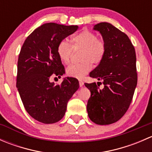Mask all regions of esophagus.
I'll return each mask as SVG.
<instances>
[{"instance_id": "esophagus-1", "label": "esophagus", "mask_w": 152, "mask_h": 152, "mask_svg": "<svg viewBox=\"0 0 152 152\" xmlns=\"http://www.w3.org/2000/svg\"><path fill=\"white\" fill-rule=\"evenodd\" d=\"M79 86L80 87H82L84 85V82L82 80H79Z\"/></svg>"}]
</instances>
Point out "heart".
<instances>
[{
    "instance_id": "1",
    "label": "heart",
    "mask_w": 152,
    "mask_h": 152,
    "mask_svg": "<svg viewBox=\"0 0 152 152\" xmlns=\"http://www.w3.org/2000/svg\"><path fill=\"white\" fill-rule=\"evenodd\" d=\"M71 45L65 39L59 41L56 47V53L61 62L68 64L73 50L82 49L81 62L72 64L66 69L69 76L81 79L92 69V64L98 65L102 62L106 53V44L102 39L98 38L96 33L84 29L73 35L70 39Z\"/></svg>"
}]
</instances>
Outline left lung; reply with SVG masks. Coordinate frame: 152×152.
Segmentation results:
<instances>
[{
  "mask_svg": "<svg viewBox=\"0 0 152 152\" xmlns=\"http://www.w3.org/2000/svg\"><path fill=\"white\" fill-rule=\"evenodd\" d=\"M106 44L103 60L90 76L103 83H85L90 91L87 110L90 120L99 125L115 123L129 107L137 82L135 49L125 33L108 23L94 26Z\"/></svg>",
  "mask_w": 152,
  "mask_h": 152,
  "instance_id": "8db88e82",
  "label": "left lung"
}]
</instances>
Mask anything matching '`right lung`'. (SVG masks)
Returning a JSON list of instances; mask_svg holds the SVG:
<instances>
[{"instance_id":"obj_1","label":"right lung","mask_w":152,"mask_h":152,"mask_svg":"<svg viewBox=\"0 0 152 152\" xmlns=\"http://www.w3.org/2000/svg\"><path fill=\"white\" fill-rule=\"evenodd\" d=\"M77 26L48 23L27 37L18 61L17 88L27 113L43 124H53L65 115L68 101L79 89V81L67 77L59 85L49 82L65 73L56 53L59 41L74 33Z\"/></svg>"}]
</instances>
